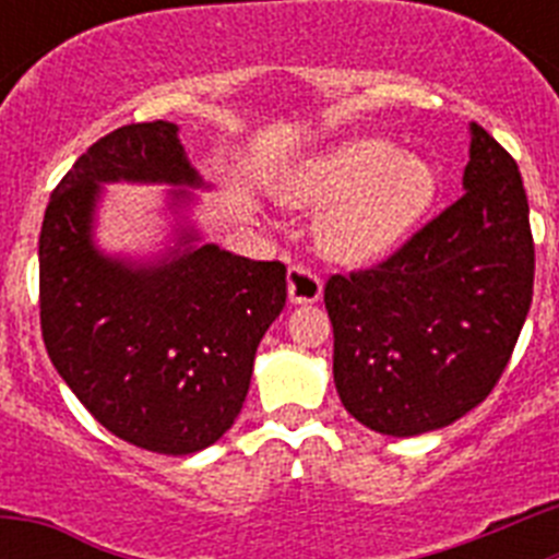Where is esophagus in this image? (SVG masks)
I'll list each match as a JSON object with an SVG mask.
<instances>
[{"label": "esophagus", "mask_w": 559, "mask_h": 559, "mask_svg": "<svg viewBox=\"0 0 559 559\" xmlns=\"http://www.w3.org/2000/svg\"><path fill=\"white\" fill-rule=\"evenodd\" d=\"M322 296V280L308 265H290L288 269V299L290 302H316Z\"/></svg>", "instance_id": "obj_1"}]
</instances>
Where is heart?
<instances>
[{"label":"heart","mask_w":559,"mask_h":559,"mask_svg":"<svg viewBox=\"0 0 559 559\" xmlns=\"http://www.w3.org/2000/svg\"><path fill=\"white\" fill-rule=\"evenodd\" d=\"M437 173L397 145L364 136L335 147L296 181L288 199L299 206H330L319 243L335 260L364 263L386 254L423 221L437 199Z\"/></svg>","instance_id":"1"}]
</instances>
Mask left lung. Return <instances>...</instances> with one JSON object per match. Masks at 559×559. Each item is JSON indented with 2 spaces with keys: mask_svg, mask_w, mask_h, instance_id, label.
<instances>
[{
  "mask_svg": "<svg viewBox=\"0 0 559 559\" xmlns=\"http://www.w3.org/2000/svg\"><path fill=\"white\" fill-rule=\"evenodd\" d=\"M464 192L372 269L333 274V378L389 437L451 426L496 389L532 305L535 240L515 159L471 126Z\"/></svg>",
  "mask_w": 559,
  "mask_h": 559,
  "instance_id": "left-lung-1",
  "label": "left lung"
}]
</instances>
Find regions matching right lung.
Here are the masks:
<instances>
[{
	"mask_svg": "<svg viewBox=\"0 0 559 559\" xmlns=\"http://www.w3.org/2000/svg\"><path fill=\"white\" fill-rule=\"evenodd\" d=\"M176 131L165 120L122 126L63 176L38 237V308L49 360L88 414L131 445L187 456L218 442L243 408L288 283L280 260L212 243L159 265L95 249L100 181L201 185Z\"/></svg>",
	"mask_w": 559,
	"mask_h": 559,
	"instance_id": "1",
	"label": "right lung"
}]
</instances>
